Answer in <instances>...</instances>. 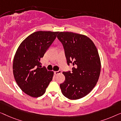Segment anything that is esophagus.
Listing matches in <instances>:
<instances>
[{"label":"esophagus","instance_id":"34e87169","mask_svg":"<svg viewBox=\"0 0 121 121\" xmlns=\"http://www.w3.org/2000/svg\"><path fill=\"white\" fill-rule=\"evenodd\" d=\"M61 73V71L60 70H59L57 71H55V72H54V73H55V75H57V74H60V73Z\"/></svg>","mask_w":121,"mask_h":121}]
</instances>
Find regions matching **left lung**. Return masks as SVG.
Listing matches in <instances>:
<instances>
[{"mask_svg":"<svg viewBox=\"0 0 121 121\" xmlns=\"http://www.w3.org/2000/svg\"><path fill=\"white\" fill-rule=\"evenodd\" d=\"M57 39L62 43L68 66L72 71L63 72L65 81L60 86L68 99L77 100L86 96L96 84L101 63L95 44L86 35L72 32H59Z\"/></svg>","mask_w":121,"mask_h":121,"instance_id":"8db88e82","label":"left lung"}]
</instances>
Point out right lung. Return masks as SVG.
Wrapping results in <instances>:
<instances>
[{
    "label": "right lung",
    "instance_id": "obj_1",
    "mask_svg": "<svg viewBox=\"0 0 121 121\" xmlns=\"http://www.w3.org/2000/svg\"><path fill=\"white\" fill-rule=\"evenodd\" d=\"M58 33L34 32L22 42L16 51L13 61V76L20 89L30 96L43 95L52 81L53 72L42 67L40 60Z\"/></svg>",
    "mask_w": 121,
    "mask_h": 121
}]
</instances>
